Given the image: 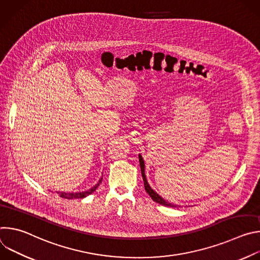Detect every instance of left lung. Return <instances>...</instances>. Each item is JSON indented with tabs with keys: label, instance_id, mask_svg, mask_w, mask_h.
Listing matches in <instances>:
<instances>
[{
	"label": "left lung",
	"instance_id": "1",
	"mask_svg": "<svg viewBox=\"0 0 260 260\" xmlns=\"http://www.w3.org/2000/svg\"><path fill=\"white\" fill-rule=\"evenodd\" d=\"M139 160H140L141 173H142V177H143V181H144L146 192L150 196V198H151L154 202H156V203H158V204H160V205H162V206L172 207V208H178V207H180V206H177V205H174V204H171V203L167 202L166 200H164L157 192H155V191L150 187V185L148 184L147 179H146V175H145V162H144V159H143V157H142L141 154H139Z\"/></svg>",
	"mask_w": 260,
	"mask_h": 260
}]
</instances>
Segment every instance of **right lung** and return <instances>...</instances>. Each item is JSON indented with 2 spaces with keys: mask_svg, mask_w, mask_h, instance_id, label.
Here are the masks:
<instances>
[{
  "mask_svg": "<svg viewBox=\"0 0 260 260\" xmlns=\"http://www.w3.org/2000/svg\"><path fill=\"white\" fill-rule=\"evenodd\" d=\"M102 180H103V178H101L100 180H99V182L94 185V186H92L91 188H89V189H87V190H85V191H82V192H63V191H58L57 193L59 194V197L60 198H63V199H68V200H73V199H83V198H85V197H87V196H89V194H91L98 187H99V185L101 184V182H102Z\"/></svg>",
  "mask_w": 260,
  "mask_h": 260,
  "instance_id": "1",
  "label": "right lung"
}]
</instances>
